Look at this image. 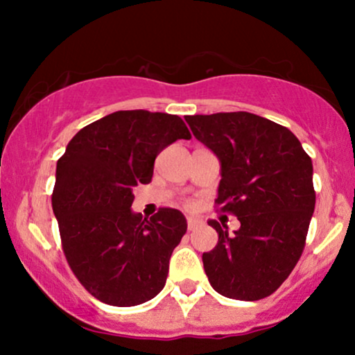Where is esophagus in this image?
Here are the masks:
<instances>
[{
	"label": "esophagus",
	"instance_id": "esophagus-1",
	"mask_svg": "<svg viewBox=\"0 0 355 355\" xmlns=\"http://www.w3.org/2000/svg\"><path fill=\"white\" fill-rule=\"evenodd\" d=\"M198 225H200V220L198 218H195V217L187 218V227H189V230H195Z\"/></svg>",
	"mask_w": 355,
	"mask_h": 355
}]
</instances>
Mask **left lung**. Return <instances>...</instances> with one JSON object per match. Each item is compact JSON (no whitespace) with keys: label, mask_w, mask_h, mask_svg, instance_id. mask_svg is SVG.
Masks as SVG:
<instances>
[{"label":"left lung","mask_w":355,"mask_h":355,"mask_svg":"<svg viewBox=\"0 0 355 355\" xmlns=\"http://www.w3.org/2000/svg\"><path fill=\"white\" fill-rule=\"evenodd\" d=\"M195 138L220 162V210L240 229L209 220L218 234L202 255L209 282L220 295L259 300L274 294L302 255L315 209L312 160L285 126L248 112L185 118Z\"/></svg>","instance_id":"left-lung-1"}]
</instances>
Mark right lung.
Returning <instances> with one entry per match:
<instances>
[{
	"label": "right lung",
	"mask_w": 355,
	"mask_h": 355,
	"mask_svg": "<svg viewBox=\"0 0 355 355\" xmlns=\"http://www.w3.org/2000/svg\"><path fill=\"white\" fill-rule=\"evenodd\" d=\"M191 135L177 115L110 113L81 128L56 164L51 205L73 274L93 297L132 307L160 294L173 248L187 232L180 210L146 220L132 210L162 150Z\"/></svg>",
	"instance_id": "add662e5"
}]
</instances>
